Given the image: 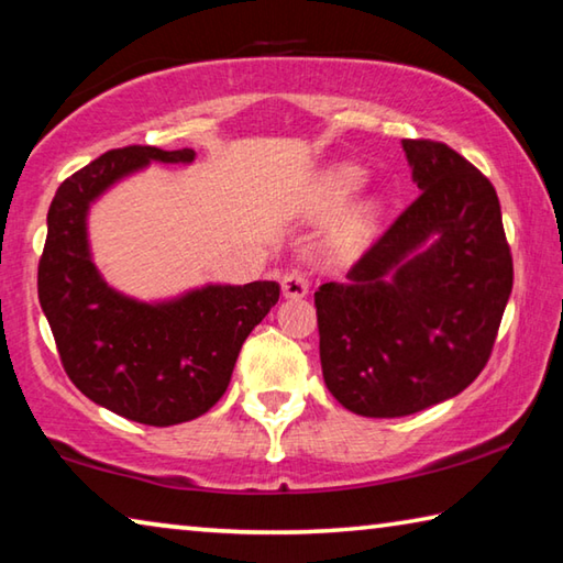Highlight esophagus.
I'll return each mask as SVG.
<instances>
[{
  "mask_svg": "<svg viewBox=\"0 0 563 563\" xmlns=\"http://www.w3.org/2000/svg\"><path fill=\"white\" fill-rule=\"evenodd\" d=\"M282 291L287 299H301L309 294V279L301 272H289L282 279Z\"/></svg>",
  "mask_w": 563,
  "mask_h": 563,
  "instance_id": "34e87169",
  "label": "esophagus"
}]
</instances>
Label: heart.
<instances>
[{
    "label": "heart",
    "mask_w": 563,
    "mask_h": 563,
    "mask_svg": "<svg viewBox=\"0 0 563 563\" xmlns=\"http://www.w3.org/2000/svg\"><path fill=\"white\" fill-rule=\"evenodd\" d=\"M366 181V172L356 164H339V167L329 169V174L324 177V184H321V197L329 207L344 205V201L356 195L362 189V184ZM372 219V207H364L356 214V229H364Z\"/></svg>",
    "instance_id": "obj_1"
}]
</instances>
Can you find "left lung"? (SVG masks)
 <instances>
[{"mask_svg": "<svg viewBox=\"0 0 563 563\" xmlns=\"http://www.w3.org/2000/svg\"><path fill=\"white\" fill-rule=\"evenodd\" d=\"M419 199L314 294L324 384L358 417H409L489 362L514 284L492 181L441 142L404 140Z\"/></svg>", "mask_w": 563, "mask_h": 563, "instance_id": "1", "label": "left lung"}]
</instances>
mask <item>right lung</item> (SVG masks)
<instances>
[{
    "label": "right lung",
    "mask_w": 563,
    "mask_h": 563,
    "mask_svg": "<svg viewBox=\"0 0 563 563\" xmlns=\"http://www.w3.org/2000/svg\"><path fill=\"white\" fill-rule=\"evenodd\" d=\"M195 150L124 146L62 181L47 214L40 303L64 372L99 407L146 427L209 411L227 391L252 329L279 301V284H205L142 301L114 289L91 260L89 209L150 164H191Z\"/></svg>",
    "instance_id": "1"
}]
</instances>
